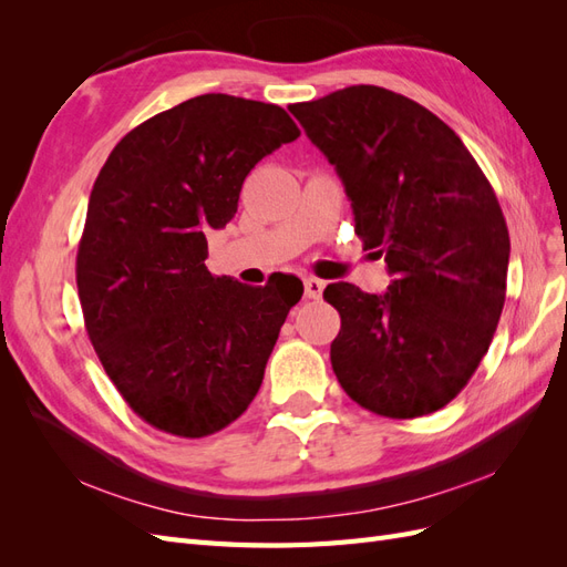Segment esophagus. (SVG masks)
Listing matches in <instances>:
<instances>
[{"instance_id": "1", "label": "esophagus", "mask_w": 567, "mask_h": 567, "mask_svg": "<svg viewBox=\"0 0 567 567\" xmlns=\"http://www.w3.org/2000/svg\"><path fill=\"white\" fill-rule=\"evenodd\" d=\"M321 293H323V281L315 279V277H307L305 279V296L312 298V300H319Z\"/></svg>"}]
</instances>
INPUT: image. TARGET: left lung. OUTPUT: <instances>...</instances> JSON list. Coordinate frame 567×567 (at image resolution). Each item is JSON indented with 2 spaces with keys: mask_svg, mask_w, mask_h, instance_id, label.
<instances>
[{
  "mask_svg": "<svg viewBox=\"0 0 567 567\" xmlns=\"http://www.w3.org/2000/svg\"><path fill=\"white\" fill-rule=\"evenodd\" d=\"M288 111L394 277L383 296L326 286L336 379L379 416L433 414L466 388L504 310L511 241L494 188L456 132L402 94L352 84Z\"/></svg>",
  "mask_w": 567,
  "mask_h": 567,
  "instance_id": "left-lung-1",
  "label": "left lung"
}]
</instances>
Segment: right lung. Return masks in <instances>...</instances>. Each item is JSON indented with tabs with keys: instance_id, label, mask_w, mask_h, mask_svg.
<instances>
[{
	"instance_id": "obj_1",
	"label": "right lung",
	"mask_w": 567,
	"mask_h": 567,
	"mask_svg": "<svg viewBox=\"0 0 567 567\" xmlns=\"http://www.w3.org/2000/svg\"><path fill=\"white\" fill-rule=\"evenodd\" d=\"M300 136L281 106L203 94L115 144L94 182L78 246L84 329L136 416L205 437L255 400L296 277L246 286L205 267L208 234L238 210L250 169Z\"/></svg>"
}]
</instances>
